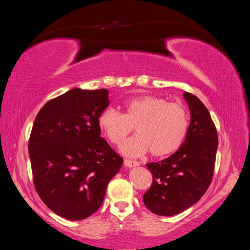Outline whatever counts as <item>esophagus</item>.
<instances>
[{
  "instance_id": "obj_1",
  "label": "esophagus",
  "mask_w": 250,
  "mask_h": 250,
  "mask_svg": "<svg viewBox=\"0 0 250 250\" xmlns=\"http://www.w3.org/2000/svg\"><path fill=\"white\" fill-rule=\"evenodd\" d=\"M124 165L126 166V167H137V166L140 165L139 162L137 161H131V160H124Z\"/></svg>"
}]
</instances>
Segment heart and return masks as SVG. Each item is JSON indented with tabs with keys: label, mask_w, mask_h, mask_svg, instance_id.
Listing matches in <instances>:
<instances>
[{
	"label": "heart",
	"mask_w": 250,
	"mask_h": 250,
	"mask_svg": "<svg viewBox=\"0 0 250 250\" xmlns=\"http://www.w3.org/2000/svg\"><path fill=\"white\" fill-rule=\"evenodd\" d=\"M123 108L124 113L111 106L104 108L98 125L113 144H120L135 126L138 134L121 146L124 154L139 156L150 150L151 155L162 157L183 145L188 128V112L183 104L145 95L127 99Z\"/></svg>",
	"instance_id": "obj_1"
}]
</instances>
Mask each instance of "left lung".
I'll list each match as a JSON object with an SVG mask.
<instances>
[{"mask_svg": "<svg viewBox=\"0 0 250 250\" xmlns=\"http://www.w3.org/2000/svg\"><path fill=\"white\" fill-rule=\"evenodd\" d=\"M191 122L183 145L168 158L147 164L152 185L144 194L145 206L160 216H174L192 207L208 188L214 175L218 134L208 108L185 92Z\"/></svg>", "mask_w": 250, "mask_h": 250, "instance_id": "1", "label": "left lung"}]
</instances>
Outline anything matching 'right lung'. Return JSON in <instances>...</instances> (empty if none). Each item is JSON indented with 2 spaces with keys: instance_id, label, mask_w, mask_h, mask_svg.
<instances>
[{
  "instance_id": "right-lung-1",
  "label": "right lung",
  "mask_w": 250,
  "mask_h": 250,
  "mask_svg": "<svg viewBox=\"0 0 250 250\" xmlns=\"http://www.w3.org/2000/svg\"><path fill=\"white\" fill-rule=\"evenodd\" d=\"M109 104L105 88H73L37 113L28 150L33 184L42 202L67 220L101 207L123 158L100 137L98 118Z\"/></svg>"
}]
</instances>
